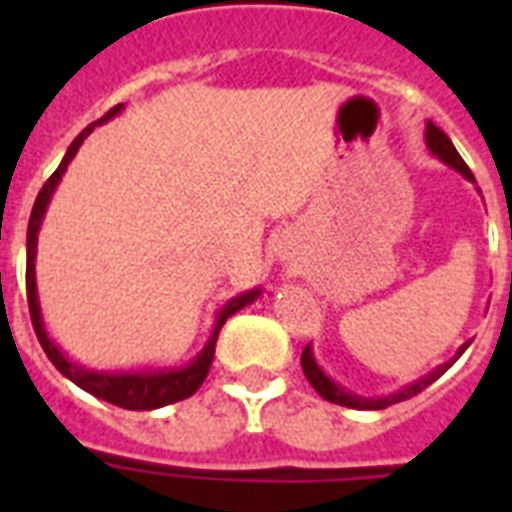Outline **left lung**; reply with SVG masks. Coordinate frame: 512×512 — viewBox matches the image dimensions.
Segmentation results:
<instances>
[{"instance_id": "8db88e82", "label": "left lung", "mask_w": 512, "mask_h": 512, "mask_svg": "<svg viewBox=\"0 0 512 512\" xmlns=\"http://www.w3.org/2000/svg\"><path fill=\"white\" fill-rule=\"evenodd\" d=\"M425 138H428L430 151H433V154H436L438 159H444V162L449 164V167H454V170H460L462 175L468 177V180H476V177H473V172H470L468 164L462 162V156L457 154V148L452 146V140L446 138L444 132L438 130L436 124H428V132H425ZM465 348H468V342L462 345L460 353H457V356H454L452 361H449V364L438 366L436 372L428 374V377H422L420 382H414V385H409V388H404V390H398V393H393V396H388V398H374V401H372V398L350 396V393H345V390H342V388H337L335 382L329 380L327 374L321 372L319 366H316V361H313V356H311V348H303V358H300V364H303L305 377H308V382H311L313 388H316V393H319L321 398H327V401H332V404L350 406V409H385V406L398 404V401H406V398H412V396H417V393H422V390L428 388L430 382H436L438 377H441V374H444L446 369H449V366H452L454 361H457V358L462 356V353H465Z\"/></svg>"}]
</instances>
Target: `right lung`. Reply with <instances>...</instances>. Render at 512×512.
Masks as SVG:
<instances>
[{"label":"right lung","mask_w":512,"mask_h":512,"mask_svg":"<svg viewBox=\"0 0 512 512\" xmlns=\"http://www.w3.org/2000/svg\"><path fill=\"white\" fill-rule=\"evenodd\" d=\"M119 108L122 106H114L111 111L100 116L98 122H108L111 116L119 114ZM95 124L90 127H84L76 140L68 146L66 156H63V162L50 177H47V183L42 185V191L36 196L34 201V209H31V220H28V236H26V297H28V313H31V324H34V332L42 342L44 353L50 358L55 369L60 374H66L68 380L76 382L79 388L92 393V396L103 398L108 404L114 406H122V409H135V412H143V409H159V406H167V404H175V401H183V398L193 396L199 385L207 380V372L209 366H212V358H215V345H217V335H220V329L228 319H231L233 313L241 311L244 305H249L260 295V289H252V292H244V295L233 297L231 303L225 305L220 316H217V327L209 337L207 348L201 350V356L193 361L188 369H177V372H140V374H103V372H90V369H82V366L71 364L63 353H60L52 340L47 337L44 332V324H42V316H39V303H36V279H34V257H36V233H39V225H42V217H44V209H47V201H50L52 191H55V185L58 180L63 177L66 172L68 162L74 159L79 146L84 143V138L95 130Z\"/></svg>","instance_id":"obj_1"}]
</instances>
